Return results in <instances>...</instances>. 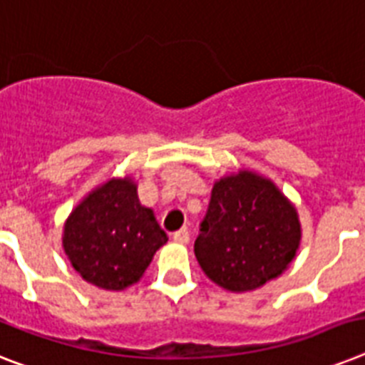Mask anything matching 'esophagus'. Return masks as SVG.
<instances>
[{
	"label": "esophagus",
	"mask_w": 365,
	"mask_h": 365,
	"mask_svg": "<svg viewBox=\"0 0 365 365\" xmlns=\"http://www.w3.org/2000/svg\"><path fill=\"white\" fill-rule=\"evenodd\" d=\"M173 240L178 242V244H187L189 242V230L187 229H180L173 234Z\"/></svg>",
	"instance_id": "1"
}]
</instances>
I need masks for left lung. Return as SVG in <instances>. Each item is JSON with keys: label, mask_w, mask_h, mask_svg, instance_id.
Returning <instances> with one entry per match:
<instances>
[{"label": "left lung", "mask_w": 365, "mask_h": 365, "mask_svg": "<svg viewBox=\"0 0 365 365\" xmlns=\"http://www.w3.org/2000/svg\"><path fill=\"white\" fill-rule=\"evenodd\" d=\"M298 210L269 178L240 168L215 180L195 257L215 285L257 290L279 277L300 250Z\"/></svg>", "instance_id": "8db88e82"}]
</instances>
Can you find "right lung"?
Returning <instances> with one entry per match:
<instances>
[{
    "instance_id": "obj_1",
    "label": "right lung",
    "mask_w": 365,
    "mask_h": 365,
    "mask_svg": "<svg viewBox=\"0 0 365 365\" xmlns=\"http://www.w3.org/2000/svg\"><path fill=\"white\" fill-rule=\"evenodd\" d=\"M136 189L131 176L108 178L65 219V255L80 277L99 289L123 290L138 283L155 251L168 242Z\"/></svg>"
}]
</instances>
